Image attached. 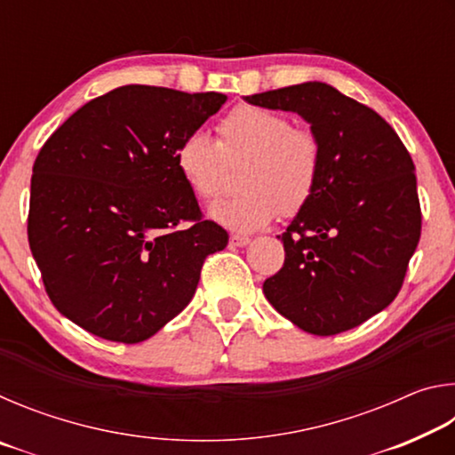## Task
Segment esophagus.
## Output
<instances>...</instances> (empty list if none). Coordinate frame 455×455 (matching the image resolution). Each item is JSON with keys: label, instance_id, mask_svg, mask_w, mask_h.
Returning a JSON list of instances; mask_svg holds the SVG:
<instances>
[{"label": "esophagus", "instance_id": "34e87169", "mask_svg": "<svg viewBox=\"0 0 455 455\" xmlns=\"http://www.w3.org/2000/svg\"><path fill=\"white\" fill-rule=\"evenodd\" d=\"M249 243H251L249 236H243V235L230 236V244H233V246H246Z\"/></svg>", "mask_w": 455, "mask_h": 455}]
</instances>
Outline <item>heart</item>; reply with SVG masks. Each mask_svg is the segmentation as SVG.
I'll return each instance as SVG.
<instances>
[{
	"instance_id": "1",
	"label": "heart",
	"mask_w": 455,
	"mask_h": 455,
	"mask_svg": "<svg viewBox=\"0 0 455 455\" xmlns=\"http://www.w3.org/2000/svg\"><path fill=\"white\" fill-rule=\"evenodd\" d=\"M176 171L200 200H217L225 190L227 166L243 164V192L214 204L209 217L233 233L249 235L279 217L301 212L317 190L323 144L317 132L292 126L281 112L236 106L217 124V142L190 134L174 154Z\"/></svg>"
}]
</instances>
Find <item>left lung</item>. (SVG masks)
Here are the masks:
<instances>
[{"label":"left lung","instance_id":"left-lung-1","mask_svg":"<svg viewBox=\"0 0 455 455\" xmlns=\"http://www.w3.org/2000/svg\"><path fill=\"white\" fill-rule=\"evenodd\" d=\"M297 112L323 144L311 203L279 238L284 263L267 301L313 335H337L383 311L418 249L421 209L410 152L379 114L323 82L244 98Z\"/></svg>","mask_w":455,"mask_h":455}]
</instances>
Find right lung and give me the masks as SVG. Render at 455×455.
I'll use <instances>...</instances> for the list:
<instances>
[{"label":"right lung","mask_w":455,"mask_h":455,"mask_svg":"<svg viewBox=\"0 0 455 455\" xmlns=\"http://www.w3.org/2000/svg\"><path fill=\"white\" fill-rule=\"evenodd\" d=\"M225 102L219 92L130 84L90 100L45 140L28 241L64 317L140 343L190 303L204 259L228 235L203 219L174 154Z\"/></svg>","instance_id":"1"}]
</instances>
